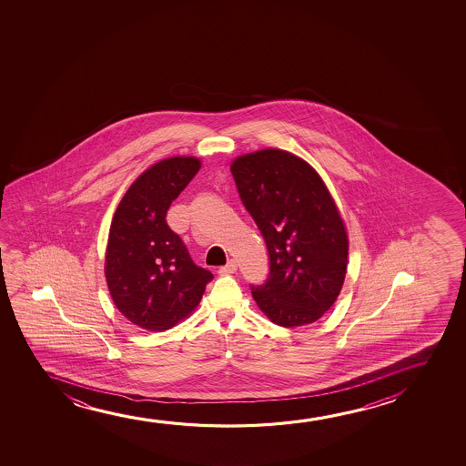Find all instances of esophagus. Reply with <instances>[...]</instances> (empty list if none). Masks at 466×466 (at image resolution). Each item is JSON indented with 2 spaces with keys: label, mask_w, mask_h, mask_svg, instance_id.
Wrapping results in <instances>:
<instances>
[{
  "label": "esophagus",
  "mask_w": 466,
  "mask_h": 466,
  "mask_svg": "<svg viewBox=\"0 0 466 466\" xmlns=\"http://www.w3.org/2000/svg\"><path fill=\"white\" fill-rule=\"evenodd\" d=\"M237 270V262L234 261V259H230L226 266H223V268H219V270H218V274L219 275H230L234 274Z\"/></svg>",
  "instance_id": "obj_1"
}]
</instances>
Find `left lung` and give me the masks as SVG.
Returning a JSON list of instances; mask_svg holds the SVG:
<instances>
[{
    "label": "left lung",
    "instance_id": "1",
    "mask_svg": "<svg viewBox=\"0 0 466 466\" xmlns=\"http://www.w3.org/2000/svg\"><path fill=\"white\" fill-rule=\"evenodd\" d=\"M230 172L270 259L253 299L275 325H310L331 309L347 274L349 236L331 192L309 162L277 147L238 156Z\"/></svg>",
    "mask_w": 466,
    "mask_h": 466
}]
</instances>
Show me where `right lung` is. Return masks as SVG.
<instances>
[{
	"label": "right lung",
	"mask_w": 466,
	"mask_h": 466,
	"mask_svg": "<svg viewBox=\"0 0 466 466\" xmlns=\"http://www.w3.org/2000/svg\"><path fill=\"white\" fill-rule=\"evenodd\" d=\"M200 167L194 156L159 160L135 179L116 208L105 277L117 310L141 329L166 331L187 319L213 279L192 262L166 221L168 207Z\"/></svg>",
	"instance_id": "right-lung-1"
}]
</instances>
